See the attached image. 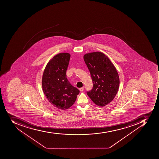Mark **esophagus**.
Here are the masks:
<instances>
[{
    "instance_id": "1",
    "label": "esophagus",
    "mask_w": 159,
    "mask_h": 159,
    "mask_svg": "<svg viewBox=\"0 0 159 159\" xmlns=\"http://www.w3.org/2000/svg\"><path fill=\"white\" fill-rule=\"evenodd\" d=\"M84 87L79 88V90H80V91H81V92H83V90H84Z\"/></svg>"
}]
</instances>
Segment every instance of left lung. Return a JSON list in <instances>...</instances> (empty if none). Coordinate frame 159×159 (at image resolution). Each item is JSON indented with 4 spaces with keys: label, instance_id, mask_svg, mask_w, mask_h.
I'll return each mask as SVG.
<instances>
[{
    "label": "left lung",
    "instance_id": "left-lung-1",
    "mask_svg": "<svg viewBox=\"0 0 159 159\" xmlns=\"http://www.w3.org/2000/svg\"><path fill=\"white\" fill-rule=\"evenodd\" d=\"M84 59L90 71L93 88L88 95L96 105L103 107L116 96L120 85L119 74L113 63L102 52L86 53Z\"/></svg>",
    "mask_w": 159,
    "mask_h": 159
}]
</instances>
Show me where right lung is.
I'll return each mask as SVG.
<instances>
[{"label": "right lung", "mask_w": 159, "mask_h": 159, "mask_svg": "<svg viewBox=\"0 0 159 159\" xmlns=\"http://www.w3.org/2000/svg\"><path fill=\"white\" fill-rule=\"evenodd\" d=\"M70 57V54L66 52L57 54L49 60L43 73V92L49 102L60 110H66L74 105L80 93L66 76Z\"/></svg>", "instance_id": "obj_1"}]
</instances>
